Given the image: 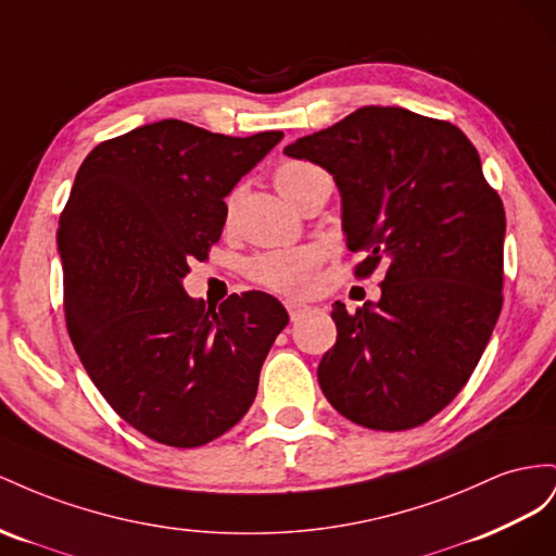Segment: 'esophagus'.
Listing matches in <instances>:
<instances>
[{
  "label": "esophagus",
  "instance_id": "34e87169",
  "mask_svg": "<svg viewBox=\"0 0 556 556\" xmlns=\"http://www.w3.org/2000/svg\"><path fill=\"white\" fill-rule=\"evenodd\" d=\"M287 309H289V314H291V319L295 321L298 316L307 309V305H305V303H298V300H287Z\"/></svg>",
  "mask_w": 556,
  "mask_h": 556
}]
</instances>
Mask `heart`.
Returning a JSON list of instances; mask_svg holds the SVG:
<instances>
[{
  "label": "heart",
  "mask_w": 556,
  "mask_h": 556,
  "mask_svg": "<svg viewBox=\"0 0 556 556\" xmlns=\"http://www.w3.org/2000/svg\"><path fill=\"white\" fill-rule=\"evenodd\" d=\"M328 174L312 163L289 161L283 163L275 174V186L279 193L291 204L305 193L314 184L326 181ZM321 253L319 249H293V251H269L261 256L251 258L247 269L249 275L263 287L287 293V295H303L316 287L319 279Z\"/></svg>",
  "instance_id": "obj_1"
}]
</instances>
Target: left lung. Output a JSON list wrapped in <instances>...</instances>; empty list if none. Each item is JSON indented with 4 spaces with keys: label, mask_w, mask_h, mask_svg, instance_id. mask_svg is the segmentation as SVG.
<instances>
[{
    "label": "left lung",
    "mask_w": 556,
    "mask_h": 556,
    "mask_svg": "<svg viewBox=\"0 0 556 556\" xmlns=\"http://www.w3.org/2000/svg\"><path fill=\"white\" fill-rule=\"evenodd\" d=\"M283 153L336 181L346 247L368 253L356 273L387 265L377 303L332 305L324 395L375 431L428 421L468 382L503 303L505 212L478 151L452 123L363 106Z\"/></svg>",
    "instance_id": "obj_1"
}]
</instances>
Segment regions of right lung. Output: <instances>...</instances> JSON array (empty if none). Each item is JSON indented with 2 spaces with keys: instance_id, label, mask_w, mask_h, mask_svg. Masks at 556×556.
<instances>
[{
  "instance_id": "add662e5",
  "label": "right lung",
  "mask_w": 556,
  "mask_h": 556,
  "mask_svg": "<svg viewBox=\"0 0 556 556\" xmlns=\"http://www.w3.org/2000/svg\"><path fill=\"white\" fill-rule=\"evenodd\" d=\"M283 132L214 135L184 121L94 147L60 216L70 338L92 384L137 431L200 447L240 421L289 314L251 291L204 309L184 291L224 230L226 198Z\"/></svg>"
}]
</instances>
